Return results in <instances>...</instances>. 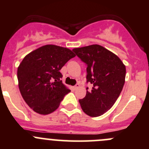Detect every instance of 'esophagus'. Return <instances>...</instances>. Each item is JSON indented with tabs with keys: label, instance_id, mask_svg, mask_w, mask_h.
<instances>
[{
	"label": "esophagus",
	"instance_id": "1",
	"mask_svg": "<svg viewBox=\"0 0 149 149\" xmlns=\"http://www.w3.org/2000/svg\"><path fill=\"white\" fill-rule=\"evenodd\" d=\"M79 87H80V84H79V83H77V84H76L75 86H74V89H77Z\"/></svg>",
	"mask_w": 149,
	"mask_h": 149
}]
</instances>
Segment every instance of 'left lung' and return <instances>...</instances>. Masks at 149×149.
Masks as SVG:
<instances>
[{"label":"left lung","instance_id":"1","mask_svg":"<svg viewBox=\"0 0 149 149\" xmlns=\"http://www.w3.org/2000/svg\"><path fill=\"white\" fill-rule=\"evenodd\" d=\"M87 64V83L93 86L86 97L79 100L83 111L97 117L110 110L119 97L125 83L126 66L111 51L99 45L74 48Z\"/></svg>","mask_w":149,"mask_h":149}]
</instances>
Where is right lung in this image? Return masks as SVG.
<instances>
[{
	"label": "right lung",
	"mask_w": 149,
	"mask_h": 149,
	"mask_svg": "<svg viewBox=\"0 0 149 149\" xmlns=\"http://www.w3.org/2000/svg\"><path fill=\"white\" fill-rule=\"evenodd\" d=\"M74 57L72 50L53 45H44L25 56L17 68L18 86L33 111L47 115L57 110L70 92L61 80L60 70Z\"/></svg>",
	"instance_id": "right-lung-1"
}]
</instances>
